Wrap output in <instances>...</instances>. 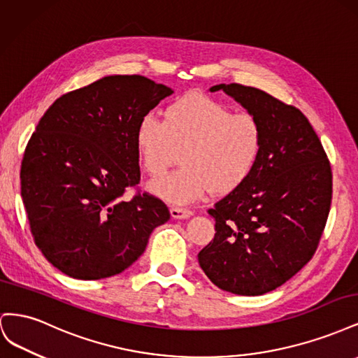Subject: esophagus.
I'll use <instances>...</instances> for the list:
<instances>
[{
    "label": "esophagus",
    "instance_id": "esophagus-1",
    "mask_svg": "<svg viewBox=\"0 0 358 358\" xmlns=\"http://www.w3.org/2000/svg\"><path fill=\"white\" fill-rule=\"evenodd\" d=\"M170 213H171V218H175V220H187V218H189V216H192V210L178 208V206H173V208L170 209Z\"/></svg>",
    "mask_w": 358,
    "mask_h": 358
}]
</instances>
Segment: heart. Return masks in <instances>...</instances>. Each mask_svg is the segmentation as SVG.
Segmentation results:
<instances>
[{"mask_svg":"<svg viewBox=\"0 0 358 358\" xmlns=\"http://www.w3.org/2000/svg\"><path fill=\"white\" fill-rule=\"evenodd\" d=\"M134 143L143 169L161 176L179 158L183 167L152 183L171 203H188L206 191L216 196L239 188L251 176L263 146V131L249 113L231 109L208 95L189 92L167 106L164 121L145 116Z\"/></svg>","mask_w":358,"mask_h":358,"instance_id":"heart-1","label":"heart"}]
</instances>
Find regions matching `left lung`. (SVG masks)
<instances>
[{
  "mask_svg": "<svg viewBox=\"0 0 358 358\" xmlns=\"http://www.w3.org/2000/svg\"><path fill=\"white\" fill-rule=\"evenodd\" d=\"M252 115L263 131L257 164L209 215L215 237L199 252L212 282L239 296L285 284L315 254L331 204V169L308 117L270 94L215 85Z\"/></svg>",
  "mask_w": 358,
  "mask_h": 358,
  "instance_id": "left-lung-1",
  "label": "left lung"
}]
</instances>
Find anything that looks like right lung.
Wrapping results in <instances>:
<instances>
[{"mask_svg":"<svg viewBox=\"0 0 358 358\" xmlns=\"http://www.w3.org/2000/svg\"><path fill=\"white\" fill-rule=\"evenodd\" d=\"M171 94L145 76H106L59 96L38 121L20 194L36 245L62 273L83 280L121 273L170 220L148 192L122 196L140 182L136 127Z\"/></svg>","mask_w":358,"mask_h":358,"instance_id":"obj_1","label":"right lung"}]
</instances>
